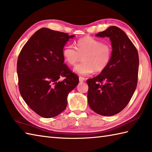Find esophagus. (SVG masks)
Segmentation results:
<instances>
[{
  "mask_svg": "<svg viewBox=\"0 0 152 152\" xmlns=\"http://www.w3.org/2000/svg\"><path fill=\"white\" fill-rule=\"evenodd\" d=\"M85 80V78H83V77H82V76H80L79 77V81L80 82H82Z\"/></svg>",
  "mask_w": 152,
  "mask_h": 152,
  "instance_id": "34e87169",
  "label": "esophagus"
}]
</instances>
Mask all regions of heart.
<instances>
[{"label": "heart", "mask_w": 152, "mask_h": 152, "mask_svg": "<svg viewBox=\"0 0 152 152\" xmlns=\"http://www.w3.org/2000/svg\"><path fill=\"white\" fill-rule=\"evenodd\" d=\"M76 48L67 46L63 50L64 61L74 65L83 57V61L74 68V71L81 75H88L94 72H101L104 70L110 62L112 46L108 43L87 36L79 39L76 43Z\"/></svg>", "instance_id": "heart-1"}]
</instances>
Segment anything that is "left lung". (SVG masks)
<instances>
[{
    "label": "left lung",
    "mask_w": 152,
    "mask_h": 152,
    "mask_svg": "<svg viewBox=\"0 0 152 152\" xmlns=\"http://www.w3.org/2000/svg\"><path fill=\"white\" fill-rule=\"evenodd\" d=\"M108 37L112 53L108 66L87 80L88 104L98 114L111 116L127 105L136 89L139 59L136 48L124 31L115 26L96 34Z\"/></svg>",
    "instance_id": "8db88e82"
}]
</instances>
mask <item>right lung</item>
Listing matches in <instances>:
<instances>
[{"label": "right lung", "instance_id": "obj_1", "mask_svg": "<svg viewBox=\"0 0 152 152\" xmlns=\"http://www.w3.org/2000/svg\"><path fill=\"white\" fill-rule=\"evenodd\" d=\"M74 35L42 28L24 45L17 63L19 89L26 104L45 118L66 108L67 96L78 84V76L64 64V45ZM61 77L66 78L60 81Z\"/></svg>", "mask_w": 152, "mask_h": 152}]
</instances>
